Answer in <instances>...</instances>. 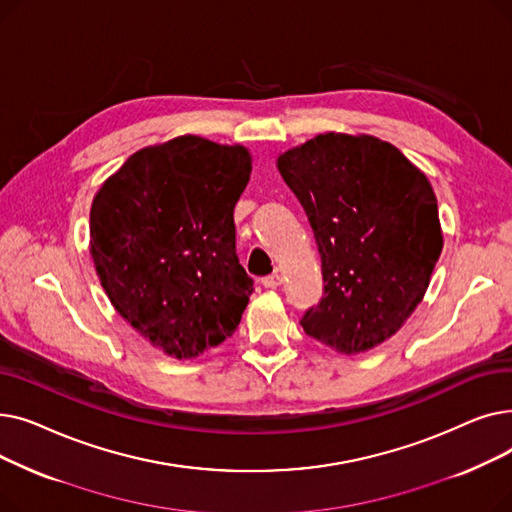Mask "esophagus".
Returning <instances> with one entry per match:
<instances>
[{"label": "esophagus", "instance_id": "1", "mask_svg": "<svg viewBox=\"0 0 512 512\" xmlns=\"http://www.w3.org/2000/svg\"><path fill=\"white\" fill-rule=\"evenodd\" d=\"M261 284H263L265 288H278V286L282 284V276H280V274H272V276H265V278L261 280Z\"/></svg>", "mask_w": 512, "mask_h": 512}]
</instances>
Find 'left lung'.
I'll return each instance as SVG.
<instances>
[{"instance_id":"obj_1","label":"left lung","mask_w":512,"mask_h":512,"mask_svg":"<svg viewBox=\"0 0 512 512\" xmlns=\"http://www.w3.org/2000/svg\"><path fill=\"white\" fill-rule=\"evenodd\" d=\"M313 228L324 297L301 319L307 336L344 355L400 330L421 303L442 253L427 176L369 134H317L278 157Z\"/></svg>"}]
</instances>
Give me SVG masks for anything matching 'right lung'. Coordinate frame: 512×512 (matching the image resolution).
Returning <instances> with one entry per match:
<instances>
[{
	"label": "right lung",
	"instance_id": "add662e5",
	"mask_svg": "<svg viewBox=\"0 0 512 512\" xmlns=\"http://www.w3.org/2000/svg\"><path fill=\"white\" fill-rule=\"evenodd\" d=\"M249 176L245 147L186 134L130 155L93 199L101 286L170 357H199L240 324L253 278L238 263L234 205Z\"/></svg>",
	"mask_w": 512,
	"mask_h": 512
}]
</instances>
